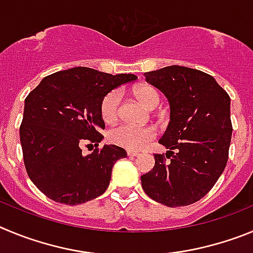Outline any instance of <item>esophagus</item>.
<instances>
[{"label": "esophagus", "mask_w": 253, "mask_h": 253, "mask_svg": "<svg viewBox=\"0 0 253 253\" xmlns=\"http://www.w3.org/2000/svg\"><path fill=\"white\" fill-rule=\"evenodd\" d=\"M138 152H136V151H128L127 152V156H128V158H137L138 156Z\"/></svg>", "instance_id": "esophagus-1"}]
</instances>
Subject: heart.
Wrapping results in <instances>:
<instances>
[{"label": "heart", "instance_id": "heart-1", "mask_svg": "<svg viewBox=\"0 0 253 253\" xmlns=\"http://www.w3.org/2000/svg\"><path fill=\"white\" fill-rule=\"evenodd\" d=\"M136 98L147 108H155L160 103L158 90L150 85H141L135 90ZM122 94L120 90H112L106 95L101 104V115L106 124H113L118 118ZM156 132L152 127H138L124 124L116 126L108 132L112 143L127 150H141L155 138Z\"/></svg>", "mask_w": 253, "mask_h": 253}]
</instances>
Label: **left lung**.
Returning <instances> with one entry per match:
<instances>
[{"instance_id":"8db88e82","label":"left lung","mask_w":253,"mask_h":253,"mask_svg":"<svg viewBox=\"0 0 253 253\" xmlns=\"http://www.w3.org/2000/svg\"><path fill=\"white\" fill-rule=\"evenodd\" d=\"M170 104V122L142 189L166 207L193 204L213 188L228 160L232 137L231 98L214 78L192 68L170 65L143 74ZM169 158V161H166Z\"/></svg>"}]
</instances>
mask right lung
Returning a JSON list of instances; mask_svg holds the SVG:
<instances>
[{"instance_id": "obj_1", "label": "right lung", "mask_w": 253, "mask_h": 253, "mask_svg": "<svg viewBox=\"0 0 253 253\" xmlns=\"http://www.w3.org/2000/svg\"><path fill=\"white\" fill-rule=\"evenodd\" d=\"M137 79L77 67L45 77L25 99L20 141L25 168L40 192L58 203L78 206L99 197L110 185L113 165L127 154L104 145L84 155V143H98L104 129L103 98Z\"/></svg>"}]
</instances>
